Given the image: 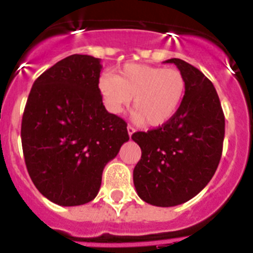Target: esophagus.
<instances>
[{
    "label": "esophagus",
    "mask_w": 253,
    "mask_h": 253,
    "mask_svg": "<svg viewBox=\"0 0 253 253\" xmlns=\"http://www.w3.org/2000/svg\"><path fill=\"white\" fill-rule=\"evenodd\" d=\"M128 134H129V137H131V135H133V133L134 131H135V129L133 128V126H131V125H128Z\"/></svg>",
    "instance_id": "obj_1"
}]
</instances>
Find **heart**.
<instances>
[{"label":"heart","instance_id":"obj_1","mask_svg":"<svg viewBox=\"0 0 253 253\" xmlns=\"http://www.w3.org/2000/svg\"><path fill=\"white\" fill-rule=\"evenodd\" d=\"M99 90L110 113L122 114L133 99L134 119L146 126H160L180 109L186 80L177 68L125 64L115 76H102Z\"/></svg>","mask_w":253,"mask_h":253}]
</instances>
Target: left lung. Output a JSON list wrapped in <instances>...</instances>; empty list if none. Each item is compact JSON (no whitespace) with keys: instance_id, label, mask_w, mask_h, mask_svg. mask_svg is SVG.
Masks as SVG:
<instances>
[{"instance_id":"obj_1","label":"left lung","mask_w":253,"mask_h":253,"mask_svg":"<svg viewBox=\"0 0 253 253\" xmlns=\"http://www.w3.org/2000/svg\"><path fill=\"white\" fill-rule=\"evenodd\" d=\"M173 63L186 80V92L171 120L157 129L137 131L142 149L133 181L142 200L156 207L189 202L208 185L222 157L224 114L213 84L178 58Z\"/></svg>"}]
</instances>
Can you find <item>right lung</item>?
<instances>
[{
    "label": "right lung",
    "mask_w": 253,
    "mask_h": 253,
    "mask_svg": "<svg viewBox=\"0 0 253 253\" xmlns=\"http://www.w3.org/2000/svg\"><path fill=\"white\" fill-rule=\"evenodd\" d=\"M99 58L73 54L35 80L21 122L31 181L62 207L91 202L106 163L129 140L126 123L102 104Z\"/></svg>",
    "instance_id": "obj_1"
}]
</instances>
